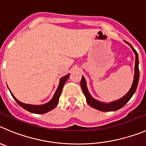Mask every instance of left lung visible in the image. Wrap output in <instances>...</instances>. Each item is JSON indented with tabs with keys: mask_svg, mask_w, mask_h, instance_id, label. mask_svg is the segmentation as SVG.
<instances>
[{
	"mask_svg": "<svg viewBox=\"0 0 146 146\" xmlns=\"http://www.w3.org/2000/svg\"><path fill=\"white\" fill-rule=\"evenodd\" d=\"M125 42L128 44V45H130V47H131L132 50H133V52H134L135 54L134 79H133V84H132V86L131 87H130V90H129L128 92H127L125 96H123L122 98L117 99V100L113 101V102H108V103H105V102H100V101L96 100V99H95L94 98L92 97V95L90 94L89 92H88V87H87L86 81L85 78H84V76H82V79H81V86L83 90V92H84V95H85L86 96L87 103H88L89 106H91V107H93V108L99 110V111H117V110L122 108V107H123L124 106H125L127 102H128V101L131 99V97L135 94L136 89H137V84H138V81H139L138 54H137V52H136V50L133 48V46H132L130 43H128V42H126V41H125Z\"/></svg>",
	"mask_w": 146,
	"mask_h": 146,
	"instance_id": "left-lung-1",
	"label": "left lung"
}]
</instances>
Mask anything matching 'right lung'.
Listing matches in <instances>:
<instances>
[{"label":"right lung","mask_w":146,"mask_h":146,"mask_svg":"<svg viewBox=\"0 0 146 146\" xmlns=\"http://www.w3.org/2000/svg\"><path fill=\"white\" fill-rule=\"evenodd\" d=\"M69 76H70V73H68L66 76H63L60 79L59 85H58V88H57L56 92L54 93V96L52 98L50 102H48L47 103L44 104H41V105H33V104H24L22 103L20 101L18 100L16 97L13 95V94L11 93V92L10 91L11 94L12 96L14 99V100L16 101L18 103V104L22 108H24V110H27V111H30L32 113H35V114H44V113H47L48 111H50V110H53L54 108L57 107L58 102H59V98L60 96L61 93H62V88L64 86V84H65V81L68 79Z\"/></svg>","instance_id":"obj_1"}]
</instances>
